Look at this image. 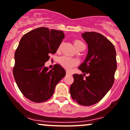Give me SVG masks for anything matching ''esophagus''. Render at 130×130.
Segmentation results:
<instances>
[{
  "instance_id": "obj_1",
  "label": "esophagus",
  "mask_w": 130,
  "mask_h": 130,
  "mask_svg": "<svg viewBox=\"0 0 130 130\" xmlns=\"http://www.w3.org/2000/svg\"><path fill=\"white\" fill-rule=\"evenodd\" d=\"M66 74H67V75H71V73L69 72V71H67V72H66Z\"/></svg>"
}]
</instances>
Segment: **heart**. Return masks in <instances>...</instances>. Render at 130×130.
<instances>
[{
	"label": "heart",
	"instance_id": "1",
	"mask_svg": "<svg viewBox=\"0 0 130 130\" xmlns=\"http://www.w3.org/2000/svg\"><path fill=\"white\" fill-rule=\"evenodd\" d=\"M73 44H74L75 48L78 49L79 47H80V46H84V43L82 42L79 39H75L73 41ZM61 44H60V46L58 47L57 48V52H59L61 50ZM59 63L61 65V67L64 68V69H67V70H70L71 68H72L73 67L77 65V61L75 60H73V59L70 58L66 57V56H62L61 58H60V60H59Z\"/></svg>",
	"mask_w": 130,
	"mask_h": 130
}]
</instances>
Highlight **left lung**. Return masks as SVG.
Listing matches in <instances>:
<instances>
[{
	"label": "left lung",
	"instance_id": "1",
	"mask_svg": "<svg viewBox=\"0 0 130 130\" xmlns=\"http://www.w3.org/2000/svg\"><path fill=\"white\" fill-rule=\"evenodd\" d=\"M82 37L88 46L86 58L79 67L84 74L73 75L70 93L79 105L90 106L100 102L114 84L116 51L113 44L100 34L86 31ZM86 73L88 76L84 77Z\"/></svg>",
	"mask_w": 130,
	"mask_h": 130
}]
</instances>
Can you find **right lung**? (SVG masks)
Here are the masks:
<instances>
[{"mask_svg": "<svg viewBox=\"0 0 130 130\" xmlns=\"http://www.w3.org/2000/svg\"><path fill=\"white\" fill-rule=\"evenodd\" d=\"M63 31L40 27L21 37L14 53L13 75L20 91L36 103L49 100L56 84L66 74L65 69L56 64L51 70L44 66L61 44Z\"/></svg>", "mask_w": 130, "mask_h": 130, "instance_id": "1", "label": "right lung"}]
</instances>
